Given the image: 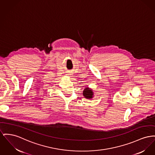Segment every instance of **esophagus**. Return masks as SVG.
Returning a JSON list of instances; mask_svg holds the SVG:
<instances>
[{"label":"esophagus","mask_w":155,"mask_h":155,"mask_svg":"<svg viewBox=\"0 0 155 155\" xmlns=\"http://www.w3.org/2000/svg\"><path fill=\"white\" fill-rule=\"evenodd\" d=\"M71 74H67V75H70Z\"/></svg>","instance_id":"1"}]
</instances>
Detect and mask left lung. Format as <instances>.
Returning <instances> with one entry per match:
<instances>
[{
  "label": "left lung",
  "mask_w": 155,
  "mask_h": 155,
  "mask_svg": "<svg viewBox=\"0 0 155 155\" xmlns=\"http://www.w3.org/2000/svg\"><path fill=\"white\" fill-rule=\"evenodd\" d=\"M82 94H83V96L85 98L88 99V100L93 98V97L94 96V91H92V90L89 87H85V88L83 91Z\"/></svg>",
  "instance_id": "1"
}]
</instances>
